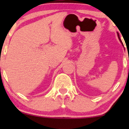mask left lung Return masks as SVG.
Masks as SVG:
<instances>
[{"label": "left lung", "mask_w": 129, "mask_h": 129, "mask_svg": "<svg viewBox=\"0 0 129 129\" xmlns=\"http://www.w3.org/2000/svg\"><path fill=\"white\" fill-rule=\"evenodd\" d=\"M117 34H118V38H119V41H120V42H121V44H122V45L124 46V45H123V44H122V41H121V39H120V38H119V33H117Z\"/></svg>", "instance_id": "8db88e82"}]
</instances>
